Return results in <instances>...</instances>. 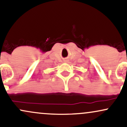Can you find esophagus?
Segmentation results:
<instances>
[{"label": "esophagus", "mask_w": 127, "mask_h": 127, "mask_svg": "<svg viewBox=\"0 0 127 127\" xmlns=\"http://www.w3.org/2000/svg\"><path fill=\"white\" fill-rule=\"evenodd\" d=\"M64 62L67 63V62H68V60H64Z\"/></svg>", "instance_id": "34e87169"}]
</instances>
